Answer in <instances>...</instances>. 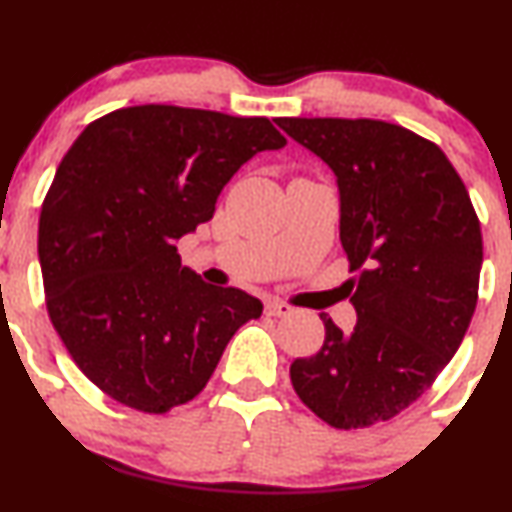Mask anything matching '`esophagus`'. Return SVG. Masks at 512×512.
I'll list each match as a JSON object with an SVG mask.
<instances>
[{"mask_svg": "<svg viewBox=\"0 0 512 512\" xmlns=\"http://www.w3.org/2000/svg\"><path fill=\"white\" fill-rule=\"evenodd\" d=\"M291 312L293 307L286 303H279V300H269V303H264V315L267 317H288Z\"/></svg>", "mask_w": 512, "mask_h": 512, "instance_id": "1", "label": "esophagus"}]
</instances>
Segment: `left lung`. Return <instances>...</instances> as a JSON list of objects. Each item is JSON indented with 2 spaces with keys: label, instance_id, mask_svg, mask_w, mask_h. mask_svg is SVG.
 I'll return each instance as SVG.
<instances>
[{
  "label": "left lung",
  "instance_id": "8db88e82",
  "mask_svg": "<svg viewBox=\"0 0 512 512\" xmlns=\"http://www.w3.org/2000/svg\"><path fill=\"white\" fill-rule=\"evenodd\" d=\"M334 171L355 329L324 319V346L291 365L300 400L336 429L415 403L463 343L477 307L482 229L448 157L377 119H276Z\"/></svg>",
  "mask_w": 512,
  "mask_h": 512
}]
</instances>
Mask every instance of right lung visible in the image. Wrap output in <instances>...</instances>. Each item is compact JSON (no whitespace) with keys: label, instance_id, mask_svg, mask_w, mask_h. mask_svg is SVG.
Returning <instances> with one entry per match:
<instances>
[{"label":"right lung","instance_id":"add662e5","mask_svg":"<svg viewBox=\"0 0 512 512\" xmlns=\"http://www.w3.org/2000/svg\"><path fill=\"white\" fill-rule=\"evenodd\" d=\"M283 145L264 116L143 104L92 121L61 159L38 229L47 312L109 398L152 415L188 403L262 315L181 267L176 240L212 219L240 166Z\"/></svg>","mask_w":512,"mask_h":512}]
</instances>
